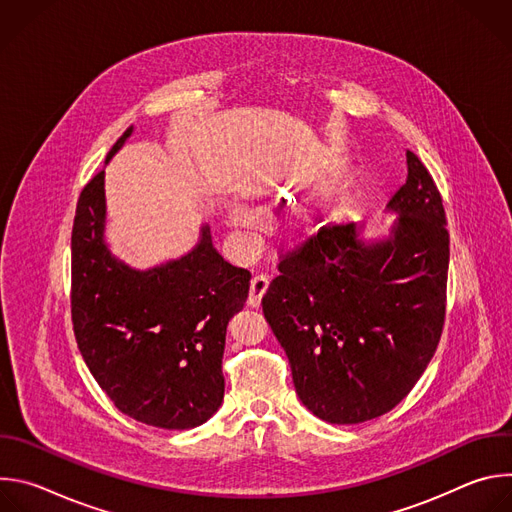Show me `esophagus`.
Returning a JSON list of instances; mask_svg holds the SVG:
<instances>
[{"instance_id": "esophagus-1", "label": "esophagus", "mask_w": 512, "mask_h": 512, "mask_svg": "<svg viewBox=\"0 0 512 512\" xmlns=\"http://www.w3.org/2000/svg\"><path fill=\"white\" fill-rule=\"evenodd\" d=\"M267 287H269V279H267L265 275H255V277L251 279V287H249V300H247V304H249L251 308H259V304H261V298L265 296Z\"/></svg>"}]
</instances>
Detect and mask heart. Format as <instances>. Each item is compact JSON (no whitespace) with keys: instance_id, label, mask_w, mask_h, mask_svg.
Returning <instances> with one entry per match:
<instances>
[{"instance_id":"heart-1","label":"heart","mask_w":512,"mask_h":512,"mask_svg":"<svg viewBox=\"0 0 512 512\" xmlns=\"http://www.w3.org/2000/svg\"><path fill=\"white\" fill-rule=\"evenodd\" d=\"M328 218H330V206L320 200H304L294 208V212H291V223H294L296 231L306 235L318 231ZM229 221L235 229H241V231L257 229V216L243 206L229 208Z\"/></svg>"}]
</instances>
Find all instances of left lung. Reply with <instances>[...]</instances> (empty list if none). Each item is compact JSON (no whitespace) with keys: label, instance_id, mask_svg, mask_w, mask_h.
Wrapping results in <instances>:
<instances>
[{"label":"left lung","instance_id":"8db88e82","mask_svg":"<svg viewBox=\"0 0 512 512\" xmlns=\"http://www.w3.org/2000/svg\"><path fill=\"white\" fill-rule=\"evenodd\" d=\"M385 212L395 218L379 237L354 223L322 229L279 263L261 302L300 401L328 423L391 411L442 336L450 235L440 190L413 152Z\"/></svg>","mask_w":512,"mask_h":512}]
</instances>
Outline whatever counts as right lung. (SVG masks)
<instances>
[{
    "instance_id": "1",
    "label": "right lung",
    "mask_w": 512,
    "mask_h": 512,
    "mask_svg": "<svg viewBox=\"0 0 512 512\" xmlns=\"http://www.w3.org/2000/svg\"><path fill=\"white\" fill-rule=\"evenodd\" d=\"M105 229L101 170L81 192L70 243L72 324L87 367L121 413L162 429L202 425L225 397L227 324L243 310L251 273L218 255L206 223L186 255L150 269L119 259Z\"/></svg>"
}]
</instances>
